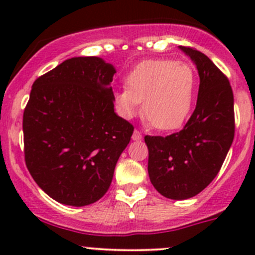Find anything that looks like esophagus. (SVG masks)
<instances>
[{"instance_id": "obj_1", "label": "esophagus", "mask_w": 255, "mask_h": 255, "mask_svg": "<svg viewBox=\"0 0 255 255\" xmlns=\"http://www.w3.org/2000/svg\"><path fill=\"white\" fill-rule=\"evenodd\" d=\"M133 140H139L142 139V132L138 129H134V132H133V135H132Z\"/></svg>"}]
</instances>
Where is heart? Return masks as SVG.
I'll return each mask as SVG.
<instances>
[{"label":"heart","instance_id":"obj_1","mask_svg":"<svg viewBox=\"0 0 255 255\" xmlns=\"http://www.w3.org/2000/svg\"><path fill=\"white\" fill-rule=\"evenodd\" d=\"M195 89L196 76L189 64L146 60L128 74L126 87L113 94V102L125 118L137 116L143 102V117L151 127L175 129L189 117Z\"/></svg>","mask_w":255,"mask_h":255}]
</instances>
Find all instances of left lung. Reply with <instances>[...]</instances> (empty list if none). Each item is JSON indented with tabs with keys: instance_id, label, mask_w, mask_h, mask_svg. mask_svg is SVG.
<instances>
[{
	"instance_id": "left-lung-1",
	"label": "left lung",
	"mask_w": 255,
	"mask_h": 255,
	"mask_svg": "<svg viewBox=\"0 0 255 255\" xmlns=\"http://www.w3.org/2000/svg\"><path fill=\"white\" fill-rule=\"evenodd\" d=\"M180 49L199 71L196 109L180 132L144 137L151 184L171 200L196 196L211 184L232 145L236 127L233 91L227 76L201 51L182 45Z\"/></svg>"
}]
</instances>
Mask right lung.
<instances>
[{"instance_id":"add662e5","label":"right lung","mask_w":255,"mask_h":255,"mask_svg":"<svg viewBox=\"0 0 255 255\" xmlns=\"http://www.w3.org/2000/svg\"><path fill=\"white\" fill-rule=\"evenodd\" d=\"M115 68L79 56L39 76L23 112L24 160L38 186L70 206L99 201L134 127L115 113Z\"/></svg>"}]
</instances>
